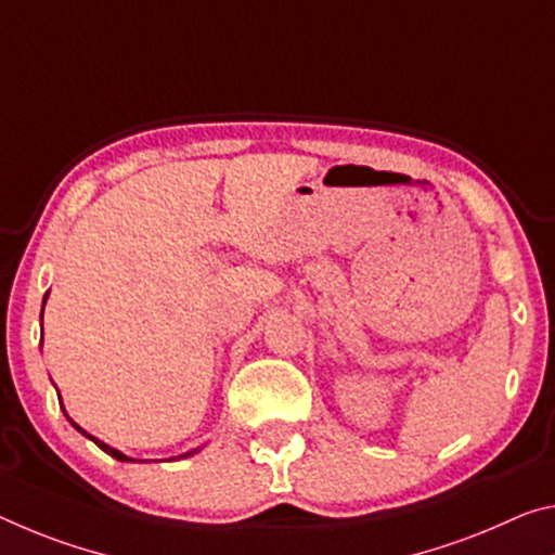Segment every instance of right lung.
<instances>
[{
    "label": "right lung",
    "mask_w": 555,
    "mask_h": 555,
    "mask_svg": "<svg viewBox=\"0 0 555 555\" xmlns=\"http://www.w3.org/2000/svg\"><path fill=\"white\" fill-rule=\"evenodd\" d=\"M43 304H47V298H43ZM41 313H43V311H41ZM64 415H66V410H64ZM66 417H68V415H66ZM68 422H72V425H74V427L78 429V433H81V435H86V437H91V435H88V433H83V429H81V427H78V425H76V422H74L72 417H68ZM91 439H93V442H95V444H99V447H101V450H103L105 454L116 456V460H118V462H128V456H126V454H122V452H118V450H113V447H108V444H105V442H101V439H95V437H91ZM188 454H192V452H188ZM188 454H182V456H188Z\"/></svg>",
    "instance_id": "1"
}]
</instances>
